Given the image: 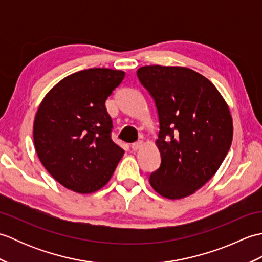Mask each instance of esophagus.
<instances>
[{
	"mask_svg": "<svg viewBox=\"0 0 262 262\" xmlns=\"http://www.w3.org/2000/svg\"><path fill=\"white\" fill-rule=\"evenodd\" d=\"M144 146V142L143 141H138L132 144V148L134 149V151H138V149H141Z\"/></svg>",
	"mask_w": 262,
	"mask_h": 262,
	"instance_id": "esophagus-1",
	"label": "esophagus"
}]
</instances>
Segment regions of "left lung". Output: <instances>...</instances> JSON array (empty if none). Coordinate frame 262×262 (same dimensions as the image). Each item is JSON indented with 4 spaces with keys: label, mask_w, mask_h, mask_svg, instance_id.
<instances>
[{
    "label": "left lung",
    "mask_w": 262,
    "mask_h": 262,
    "mask_svg": "<svg viewBox=\"0 0 262 262\" xmlns=\"http://www.w3.org/2000/svg\"><path fill=\"white\" fill-rule=\"evenodd\" d=\"M137 76L153 97L160 121L155 144L161 165L149 183L168 199L190 196L211 179L229 152V105L213 83L188 68L143 66Z\"/></svg>",
    "instance_id": "8db88e82"
}]
</instances>
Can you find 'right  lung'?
Wrapping results in <instances>:
<instances>
[{
	"label": "right lung",
	"mask_w": 262,
	"mask_h": 262,
	"mask_svg": "<svg viewBox=\"0 0 262 262\" xmlns=\"http://www.w3.org/2000/svg\"><path fill=\"white\" fill-rule=\"evenodd\" d=\"M125 72L89 69L59 81L39 104L33 143L42 165L55 180L79 193L107 185L124 149L111 141L113 120L105 100Z\"/></svg>",
	"instance_id": "right-lung-1"
}]
</instances>
